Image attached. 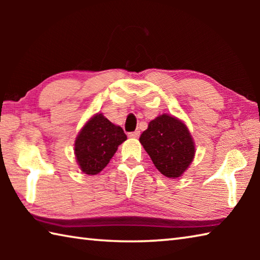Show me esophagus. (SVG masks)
<instances>
[{
  "label": "esophagus",
  "instance_id": "obj_1",
  "mask_svg": "<svg viewBox=\"0 0 260 260\" xmlns=\"http://www.w3.org/2000/svg\"><path fill=\"white\" fill-rule=\"evenodd\" d=\"M128 136H129V138H132V139H136V138H139V136H140V132H139V131L132 132V133H128Z\"/></svg>",
  "mask_w": 260,
  "mask_h": 260
}]
</instances>
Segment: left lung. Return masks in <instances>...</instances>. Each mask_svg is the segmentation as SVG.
Listing matches in <instances>:
<instances>
[{
    "label": "left lung",
    "instance_id": "8db88e82",
    "mask_svg": "<svg viewBox=\"0 0 260 260\" xmlns=\"http://www.w3.org/2000/svg\"><path fill=\"white\" fill-rule=\"evenodd\" d=\"M140 142L156 169L166 178L181 177L195 158V142L187 125L167 113L149 122Z\"/></svg>",
    "mask_w": 260,
    "mask_h": 260
}]
</instances>
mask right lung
Segmentation results:
<instances>
[{"label":"right lung","instance_id":"add662e5","mask_svg":"<svg viewBox=\"0 0 260 260\" xmlns=\"http://www.w3.org/2000/svg\"><path fill=\"white\" fill-rule=\"evenodd\" d=\"M127 140L120 126L114 125L103 113H95L83 125L74 141V155L81 172L96 175Z\"/></svg>","mask_w":260,"mask_h":260}]
</instances>
